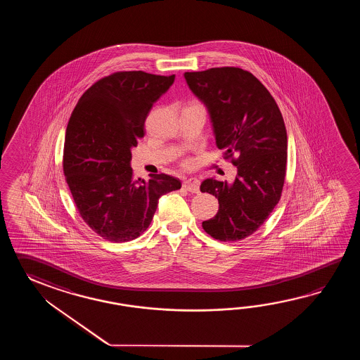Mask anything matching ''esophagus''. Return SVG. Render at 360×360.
Masks as SVG:
<instances>
[{"instance_id": "obj_1", "label": "esophagus", "mask_w": 360, "mask_h": 360, "mask_svg": "<svg viewBox=\"0 0 360 360\" xmlns=\"http://www.w3.org/2000/svg\"><path fill=\"white\" fill-rule=\"evenodd\" d=\"M199 185H200V181L198 179L191 177L184 181L183 188L185 191H191V193H199Z\"/></svg>"}]
</instances>
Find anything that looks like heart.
Returning a JSON list of instances; mask_svg holds the SVG:
<instances>
[{
	"mask_svg": "<svg viewBox=\"0 0 360 360\" xmlns=\"http://www.w3.org/2000/svg\"><path fill=\"white\" fill-rule=\"evenodd\" d=\"M181 165H183L185 169H189V167H191V160H189V158H186V160H184L183 163H181Z\"/></svg>",
	"mask_w": 360,
	"mask_h": 360,
	"instance_id": "b5f03b06",
	"label": "heart"
}]
</instances>
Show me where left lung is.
<instances>
[{
	"label": "left lung",
	"mask_w": 360,
	"mask_h": 360,
	"mask_svg": "<svg viewBox=\"0 0 360 360\" xmlns=\"http://www.w3.org/2000/svg\"><path fill=\"white\" fill-rule=\"evenodd\" d=\"M184 77L208 108L224 160L237 166L231 185L214 179L200 184L202 193L219 200L217 214L202 226L217 240H242L260 228L282 195L287 169L283 115L268 89L245 69L220 67Z\"/></svg>",
	"instance_id": "1"
}]
</instances>
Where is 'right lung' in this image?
Masks as SVG:
<instances>
[{"mask_svg":"<svg viewBox=\"0 0 360 360\" xmlns=\"http://www.w3.org/2000/svg\"><path fill=\"white\" fill-rule=\"evenodd\" d=\"M174 81L175 75L115 72L89 87L70 115L63 171L81 217L107 240L140 237L158 199L181 188L166 174L134 179L130 167L131 148L144 138L146 117Z\"/></svg>","mask_w":360,"mask_h":360,"instance_id":"1","label":"right lung"}]
</instances>
